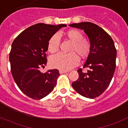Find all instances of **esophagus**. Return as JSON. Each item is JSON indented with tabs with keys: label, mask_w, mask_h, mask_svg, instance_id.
Listing matches in <instances>:
<instances>
[{
	"label": "esophagus",
	"mask_w": 128,
	"mask_h": 128,
	"mask_svg": "<svg viewBox=\"0 0 128 128\" xmlns=\"http://www.w3.org/2000/svg\"><path fill=\"white\" fill-rule=\"evenodd\" d=\"M59 72H60V74H62L67 73L68 72L66 71V70H60V71H59Z\"/></svg>",
	"instance_id": "34e87169"
}]
</instances>
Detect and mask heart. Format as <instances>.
Wrapping results in <instances>:
<instances>
[{
	"label": "heart",
	"mask_w": 128,
	"mask_h": 128,
	"mask_svg": "<svg viewBox=\"0 0 128 128\" xmlns=\"http://www.w3.org/2000/svg\"><path fill=\"white\" fill-rule=\"evenodd\" d=\"M60 35L54 34L50 38L48 42V50L54 53L56 52L60 46ZM64 36L69 39L72 45L69 54L58 53L51 57L50 63L52 67L61 70H69L77 66L79 63V57L86 58L90 52L91 44L88 39L83 38V35L80 31L76 30H68L64 34Z\"/></svg>",
	"instance_id": "1"
}]
</instances>
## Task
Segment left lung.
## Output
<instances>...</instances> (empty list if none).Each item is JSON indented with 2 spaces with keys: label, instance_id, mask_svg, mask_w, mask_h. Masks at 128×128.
I'll use <instances>...</instances> for the list:
<instances>
[{
  "label": "left lung",
  "instance_id": "8db88e82",
  "mask_svg": "<svg viewBox=\"0 0 128 128\" xmlns=\"http://www.w3.org/2000/svg\"><path fill=\"white\" fill-rule=\"evenodd\" d=\"M84 30L89 37L91 48L84 66L87 72L78 70L79 78L72 86L80 94L89 98L99 96L108 87L116 69V49L111 37L97 25L81 22L69 25Z\"/></svg>",
  "mask_w": 128,
  "mask_h": 128
}]
</instances>
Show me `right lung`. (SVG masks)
Wrapping results in <instances>:
<instances>
[{
	"mask_svg": "<svg viewBox=\"0 0 128 128\" xmlns=\"http://www.w3.org/2000/svg\"><path fill=\"white\" fill-rule=\"evenodd\" d=\"M66 24L53 26L39 23L29 27L18 35L9 56L13 78L25 94L36 100L49 94L60 76L57 69L41 73L46 66V52L50 38Z\"/></svg>",
	"mask_w": 128,
	"mask_h": 128,
	"instance_id": "obj_1",
	"label": "right lung"
}]
</instances>
